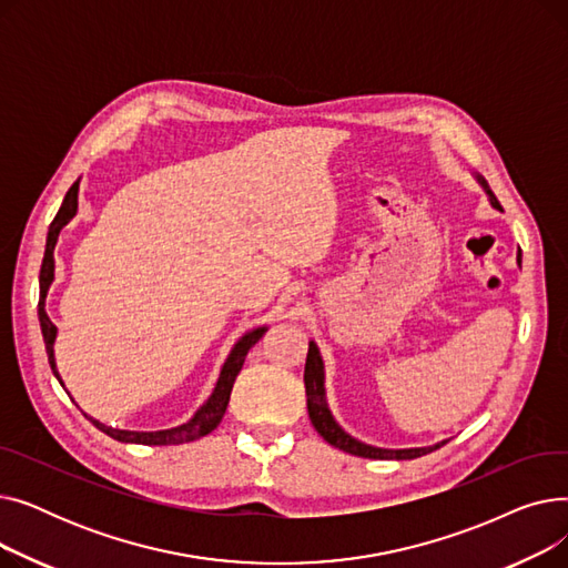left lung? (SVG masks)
I'll list each match as a JSON object with an SVG mask.
<instances>
[{
  "label": "left lung",
  "instance_id": "obj_1",
  "mask_svg": "<svg viewBox=\"0 0 568 568\" xmlns=\"http://www.w3.org/2000/svg\"><path fill=\"white\" fill-rule=\"evenodd\" d=\"M476 182L486 191L490 204L495 209H501L495 193L490 191L488 182L481 174H474ZM523 262V255L518 251V266ZM304 384H306V396H308V416H311V424L315 426V430L329 442L336 449L352 454V456H359V458H373V460H412V458H419L426 456L435 449H439L442 444H446V439L433 444V446H414V449H382V446H373L366 444L362 439L352 437L347 430L341 428V424L334 419V414L329 409V403H326V389H324V362H322V354L320 347L315 345V341L308 343V356H306V371H304Z\"/></svg>",
  "mask_w": 568,
  "mask_h": 568
}]
</instances>
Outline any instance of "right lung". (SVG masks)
I'll return each instance as SVG.
<instances>
[{
  "label": "right lung",
  "instance_id": "right-lung-1",
  "mask_svg": "<svg viewBox=\"0 0 568 568\" xmlns=\"http://www.w3.org/2000/svg\"><path fill=\"white\" fill-rule=\"evenodd\" d=\"M78 191H80V179L78 182L69 189L62 206H59V212L54 216V221L50 223V230H48V242H45V255H43V264H41V276H39V287H41V296H39V322H41V334H43V341H45V352H48V362H50V368L54 373V377L59 379V384L64 386V379L59 377V371H57V362H54V338H57V326L50 322L48 313H45V296H48V290L54 281V246H57V239H59V232H62L64 225L71 223V219L78 214ZM266 326H255V329L246 332L242 338H239L234 343V347L230 349L227 359L221 368V375H219V382L214 386L212 396H209L200 407L197 412L191 416V419L182 426H174V428H165V430H119V428H112V426H105L101 422H97L94 416L84 414L89 422H92L101 433L110 435L112 439L116 442H126V444H146V446H163V444H184V442H193V439H200L204 435L212 433L221 419L223 414L227 409V403H230V392H232V384L239 375V371H242L244 362H246V354L248 349L264 336ZM67 389V386H64Z\"/></svg>",
  "mask_w": 568,
  "mask_h": 568
}]
</instances>
